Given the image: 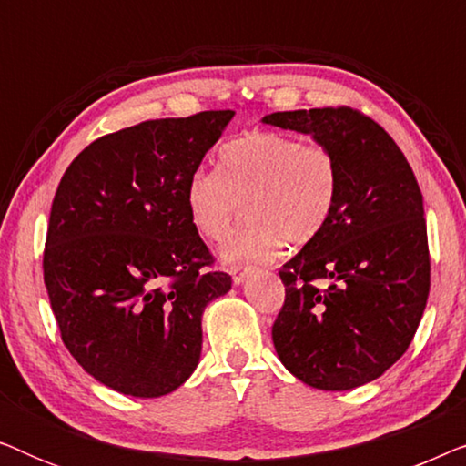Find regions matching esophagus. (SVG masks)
Returning a JSON list of instances; mask_svg holds the SVG:
<instances>
[{
	"label": "esophagus",
	"mask_w": 466,
	"mask_h": 466,
	"mask_svg": "<svg viewBox=\"0 0 466 466\" xmlns=\"http://www.w3.org/2000/svg\"><path fill=\"white\" fill-rule=\"evenodd\" d=\"M248 273H250V267H239V265H235V267H231V276H233V284H235V286L244 284V279H246V276H248Z\"/></svg>",
	"instance_id": "1"
}]
</instances>
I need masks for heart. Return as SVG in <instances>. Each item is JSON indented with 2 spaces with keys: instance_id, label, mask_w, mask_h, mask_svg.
Segmentation results:
<instances>
[{
  "instance_id": "1",
  "label": "heart",
  "mask_w": 466,
  "mask_h": 466,
  "mask_svg": "<svg viewBox=\"0 0 466 466\" xmlns=\"http://www.w3.org/2000/svg\"><path fill=\"white\" fill-rule=\"evenodd\" d=\"M218 171L197 167L184 203L201 238L220 241L246 208V227L220 248L225 265L267 260L286 241L303 246L327 227L339 190V165L318 144L252 131L220 148Z\"/></svg>"
}]
</instances>
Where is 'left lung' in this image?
Wrapping results in <instances>:
<instances>
[{"label":"left lung","instance_id":"1","mask_svg":"<svg viewBox=\"0 0 466 466\" xmlns=\"http://www.w3.org/2000/svg\"><path fill=\"white\" fill-rule=\"evenodd\" d=\"M260 123L311 136L339 165L327 227L279 271L286 301L271 335L278 359L303 384L352 390L405 354L424 314L422 193L394 139L350 107L273 112Z\"/></svg>","mask_w":466,"mask_h":466}]
</instances>
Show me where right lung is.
I'll return each mask as SVG.
<instances>
[{"label":"right lung","mask_w":466,"mask_h":466,"mask_svg":"<svg viewBox=\"0 0 466 466\" xmlns=\"http://www.w3.org/2000/svg\"><path fill=\"white\" fill-rule=\"evenodd\" d=\"M233 110L146 120L86 146L56 188L44 282L63 343L112 390L157 399L201 359V318L231 290L188 220L184 188Z\"/></svg>","instance_id":"1"}]
</instances>
